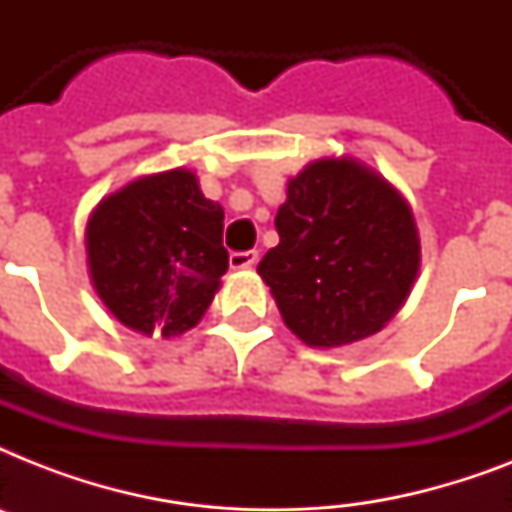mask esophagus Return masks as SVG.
I'll use <instances>...</instances> for the list:
<instances>
[{
	"instance_id": "34e87169",
	"label": "esophagus",
	"mask_w": 512,
	"mask_h": 512,
	"mask_svg": "<svg viewBox=\"0 0 512 512\" xmlns=\"http://www.w3.org/2000/svg\"><path fill=\"white\" fill-rule=\"evenodd\" d=\"M228 263H231L233 271H244V268H252V265L257 263V252H255V249H247V252H231Z\"/></svg>"
}]
</instances>
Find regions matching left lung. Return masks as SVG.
I'll list each match as a JSON object with an SVG mask.
<instances>
[{
    "label": "left lung",
    "mask_w": 512,
    "mask_h": 512,
    "mask_svg": "<svg viewBox=\"0 0 512 512\" xmlns=\"http://www.w3.org/2000/svg\"><path fill=\"white\" fill-rule=\"evenodd\" d=\"M279 244L257 273L281 319L311 348L380 332L412 292L420 236L406 199L366 164L316 159L287 185Z\"/></svg>",
    "instance_id": "obj_1"
}]
</instances>
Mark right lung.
Here are the masks:
<instances>
[{"label":"right lung","mask_w":512,"mask_h":512,"mask_svg":"<svg viewBox=\"0 0 512 512\" xmlns=\"http://www.w3.org/2000/svg\"><path fill=\"white\" fill-rule=\"evenodd\" d=\"M223 217L183 167L106 196L87 220V265L103 305L148 337L196 327L228 271Z\"/></svg>","instance_id":"1"}]
</instances>
